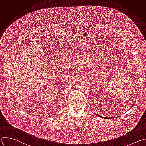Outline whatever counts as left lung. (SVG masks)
Here are the masks:
<instances>
[{
	"label": "left lung",
	"mask_w": 146,
	"mask_h": 146,
	"mask_svg": "<svg viewBox=\"0 0 146 146\" xmlns=\"http://www.w3.org/2000/svg\"><path fill=\"white\" fill-rule=\"evenodd\" d=\"M132 108V107H131ZM97 115H98V116H99V117H102V118H104V119H108V118H110V117H103V116H101L100 115H98V114H96Z\"/></svg>",
	"instance_id": "1"
}]
</instances>
